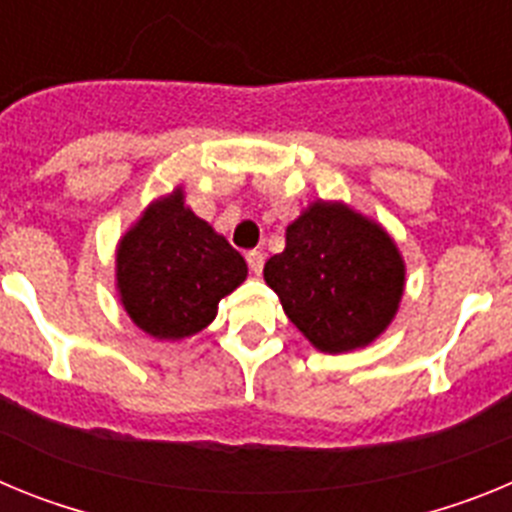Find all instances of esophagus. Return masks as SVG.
Here are the masks:
<instances>
[{"label":"esophagus","mask_w":512,"mask_h":512,"mask_svg":"<svg viewBox=\"0 0 512 512\" xmlns=\"http://www.w3.org/2000/svg\"><path fill=\"white\" fill-rule=\"evenodd\" d=\"M246 261H248V269L259 277L261 271H264V253L261 251H248L246 253Z\"/></svg>","instance_id":"34e87169"}]
</instances>
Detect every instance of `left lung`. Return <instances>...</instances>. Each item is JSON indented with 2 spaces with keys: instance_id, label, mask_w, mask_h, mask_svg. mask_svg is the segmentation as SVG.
Listing matches in <instances>:
<instances>
[{
  "instance_id": "1",
  "label": "left lung",
  "mask_w": 512,
  "mask_h": 512,
  "mask_svg": "<svg viewBox=\"0 0 512 512\" xmlns=\"http://www.w3.org/2000/svg\"><path fill=\"white\" fill-rule=\"evenodd\" d=\"M287 318L325 354L364 348L387 330L405 292L390 233L343 202H312L287 225V246L264 266Z\"/></svg>"
}]
</instances>
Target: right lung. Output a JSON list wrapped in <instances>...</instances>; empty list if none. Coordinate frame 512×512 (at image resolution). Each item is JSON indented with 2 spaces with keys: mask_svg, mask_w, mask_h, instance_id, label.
<instances>
[{
  "mask_svg": "<svg viewBox=\"0 0 512 512\" xmlns=\"http://www.w3.org/2000/svg\"><path fill=\"white\" fill-rule=\"evenodd\" d=\"M246 274L241 253L184 205L182 187L151 202L117 243L122 307L158 341H182L207 328L217 302Z\"/></svg>",
  "mask_w": 512,
  "mask_h": 512,
  "instance_id": "1",
  "label": "right lung"
}]
</instances>
